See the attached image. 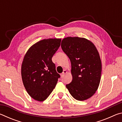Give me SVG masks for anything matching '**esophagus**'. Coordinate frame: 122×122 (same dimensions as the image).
Masks as SVG:
<instances>
[{
  "mask_svg": "<svg viewBox=\"0 0 122 122\" xmlns=\"http://www.w3.org/2000/svg\"><path fill=\"white\" fill-rule=\"evenodd\" d=\"M66 73H67V71H66V70H63L62 73L61 74V76H63Z\"/></svg>",
  "mask_w": 122,
  "mask_h": 122,
  "instance_id": "1",
  "label": "esophagus"
}]
</instances>
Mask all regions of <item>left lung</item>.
<instances>
[{
  "instance_id": "8db88e82",
  "label": "left lung",
  "mask_w": 122,
  "mask_h": 122,
  "mask_svg": "<svg viewBox=\"0 0 122 122\" xmlns=\"http://www.w3.org/2000/svg\"><path fill=\"white\" fill-rule=\"evenodd\" d=\"M61 48L71 62L73 79L66 86L78 101H84L95 93L100 84L102 65L97 50L90 41L78 37H67Z\"/></svg>"
}]
</instances>
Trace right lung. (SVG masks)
Wrapping results in <instances>:
<instances>
[{"label": "right lung", "instance_id": "1", "mask_svg": "<svg viewBox=\"0 0 122 122\" xmlns=\"http://www.w3.org/2000/svg\"><path fill=\"white\" fill-rule=\"evenodd\" d=\"M61 39L42 40L33 45L24 57L21 66L22 80L30 97L38 101L49 96L60 75L51 59L60 46Z\"/></svg>", "mask_w": 122, "mask_h": 122}]
</instances>
